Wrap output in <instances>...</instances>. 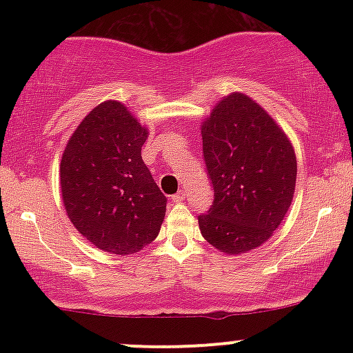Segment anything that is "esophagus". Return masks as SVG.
I'll use <instances>...</instances> for the list:
<instances>
[{"mask_svg": "<svg viewBox=\"0 0 353 353\" xmlns=\"http://www.w3.org/2000/svg\"><path fill=\"white\" fill-rule=\"evenodd\" d=\"M184 197H185L184 190H179V192H177V194H174V196H172V201H174V202H177V204H179V202L184 201Z\"/></svg>", "mask_w": 353, "mask_h": 353, "instance_id": "34e87169", "label": "esophagus"}]
</instances>
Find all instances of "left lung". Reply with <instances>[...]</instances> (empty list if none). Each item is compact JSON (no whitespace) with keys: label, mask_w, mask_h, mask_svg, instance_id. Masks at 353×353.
Masks as SVG:
<instances>
[{"label":"left lung","mask_w":353,"mask_h":353,"mask_svg":"<svg viewBox=\"0 0 353 353\" xmlns=\"http://www.w3.org/2000/svg\"><path fill=\"white\" fill-rule=\"evenodd\" d=\"M202 151L214 202L199 216L219 252H250L272 237L292 204L294 145L272 116L244 92H230L202 121Z\"/></svg>","instance_id":"1"}]
</instances>
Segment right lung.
Returning <instances> with one entry per match:
<instances>
[{
  "label": "right lung",
  "mask_w": 353,
  "mask_h": 353,
  "mask_svg": "<svg viewBox=\"0 0 353 353\" xmlns=\"http://www.w3.org/2000/svg\"><path fill=\"white\" fill-rule=\"evenodd\" d=\"M149 131L119 101L92 109L72 132L59 164L68 217L96 249L139 252L159 234L165 196L141 157Z\"/></svg>",
  "instance_id": "add662e5"
}]
</instances>
